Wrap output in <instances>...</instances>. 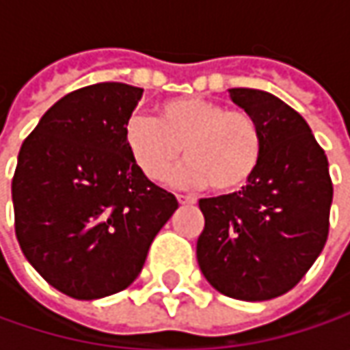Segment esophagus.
Instances as JSON below:
<instances>
[{"label":"esophagus","instance_id":"1","mask_svg":"<svg viewBox=\"0 0 350 350\" xmlns=\"http://www.w3.org/2000/svg\"><path fill=\"white\" fill-rule=\"evenodd\" d=\"M177 200H179V204H191V202H195V198H193V196H187V195H177Z\"/></svg>","mask_w":350,"mask_h":350}]
</instances>
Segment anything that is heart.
Returning a JSON list of instances; mask_svg holds the SVG:
<instances>
[{
	"instance_id": "obj_1",
	"label": "heart",
	"mask_w": 350,
	"mask_h": 350,
	"mask_svg": "<svg viewBox=\"0 0 350 350\" xmlns=\"http://www.w3.org/2000/svg\"><path fill=\"white\" fill-rule=\"evenodd\" d=\"M132 161L150 181H165L183 157L175 179L234 195L255 177L265 154L259 120L245 109H228L202 97H173L155 107V118L132 116L124 126Z\"/></svg>"
}]
</instances>
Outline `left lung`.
Instances as JSON below:
<instances>
[{
  "label": "left lung",
  "mask_w": 350,
  "mask_h": 350,
  "mask_svg": "<svg viewBox=\"0 0 350 350\" xmlns=\"http://www.w3.org/2000/svg\"><path fill=\"white\" fill-rule=\"evenodd\" d=\"M235 105L259 120L265 154L239 193L200 198L204 230L196 241L202 275L224 296L271 300L310 271L329 234V163L304 120L278 97L234 88Z\"/></svg>",
  "instance_id": "1"
}]
</instances>
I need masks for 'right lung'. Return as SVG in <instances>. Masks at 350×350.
Here are the masks:
<instances>
[{
    "label": "right lung",
    "mask_w": 350,
    "mask_h": 350,
    "mask_svg": "<svg viewBox=\"0 0 350 350\" xmlns=\"http://www.w3.org/2000/svg\"><path fill=\"white\" fill-rule=\"evenodd\" d=\"M142 93L118 81L75 89L21 146L11 183L17 241L38 275L75 300L128 288L179 206L124 144Z\"/></svg>",
    "instance_id": "1"
}]
</instances>
